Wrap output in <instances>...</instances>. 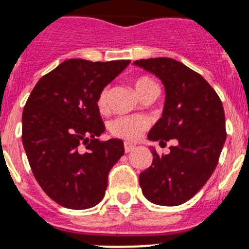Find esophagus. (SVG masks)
I'll return each mask as SVG.
<instances>
[{
    "mask_svg": "<svg viewBox=\"0 0 249 249\" xmlns=\"http://www.w3.org/2000/svg\"><path fill=\"white\" fill-rule=\"evenodd\" d=\"M124 149H125V153H130V152H133V150L135 149V145H133V144L130 143H125Z\"/></svg>",
    "mask_w": 249,
    "mask_h": 249,
    "instance_id": "esophagus-1",
    "label": "esophagus"
}]
</instances>
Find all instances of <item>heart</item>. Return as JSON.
Returning <instances> with one entry per match:
<instances>
[{
  "instance_id": "1",
  "label": "heart",
  "mask_w": 249,
  "mask_h": 249,
  "mask_svg": "<svg viewBox=\"0 0 249 249\" xmlns=\"http://www.w3.org/2000/svg\"><path fill=\"white\" fill-rule=\"evenodd\" d=\"M153 85H156V83L147 77L138 78L134 83L138 95H142L148 87ZM106 104H107V95H106V91H102L100 93L99 99H97V107H99L100 111H105ZM145 128H147L145 120L138 118V116H119L115 120H112L111 124H110V131H111L112 135L130 142L137 141L138 138L142 135V133L145 130Z\"/></svg>"
}]
</instances>
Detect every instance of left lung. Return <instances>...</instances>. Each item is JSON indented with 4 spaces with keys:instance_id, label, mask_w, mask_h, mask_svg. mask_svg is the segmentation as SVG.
<instances>
[{
    "instance_id": "8db88e82",
    "label": "left lung",
    "mask_w": 249,
    "mask_h": 249,
    "mask_svg": "<svg viewBox=\"0 0 249 249\" xmlns=\"http://www.w3.org/2000/svg\"><path fill=\"white\" fill-rule=\"evenodd\" d=\"M133 64L160 78L166 92L162 116L148 139L176 142L164 156L152 147V166L139 175L142 191L157 205H181L197 194L218 164L227 139L224 108L205 78L178 60L149 58Z\"/></svg>"
}]
</instances>
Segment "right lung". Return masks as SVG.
I'll use <instances>...</instances> for the list:
<instances>
[{"label": "right lung", "mask_w": 249, "mask_h": 249, "mask_svg": "<svg viewBox=\"0 0 249 249\" xmlns=\"http://www.w3.org/2000/svg\"><path fill=\"white\" fill-rule=\"evenodd\" d=\"M129 63L64 60L39 79L26 101L22 144L31 171L44 192L64 208L97 205L108 172L124 154L120 139H96L105 131L97 99Z\"/></svg>", "instance_id": "obj_1"}]
</instances>
